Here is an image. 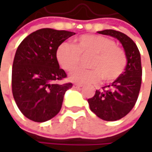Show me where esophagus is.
I'll use <instances>...</instances> for the list:
<instances>
[{
	"mask_svg": "<svg viewBox=\"0 0 152 152\" xmlns=\"http://www.w3.org/2000/svg\"><path fill=\"white\" fill-rule=\"evenodd\" d=\"M82 86H83V85H80V84H74V85H73V87H74V88H81Z\"/></svg>",
	"mask_w": 152,
	"mask_h": 152,
	"instance_id": "1",
	"label": "esophagus"
}]
</instances>
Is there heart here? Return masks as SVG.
<instances>
[{
	"mask_svg": "<svg viewBox=\"0 0 152 152\" xmlns=\"http://www.w3.org/2000/svg\"><path fill=\"white\" fill-rule=\"evenodd\" d=\"M92 56L88 66L91 68H79L70 79L79 84H95L103 79L113 82L124 74L128 59L124 50L116 45L113 39L96 34L80 36L75 45L62 43L56 50V59L65 71L72 72L79 67L81 57Z\"/></svg>",
	"mask_w": 152,
	"mask_h": 152,
	"instance_id": "obj_1",
	"label": "heart"
}]
</instances>
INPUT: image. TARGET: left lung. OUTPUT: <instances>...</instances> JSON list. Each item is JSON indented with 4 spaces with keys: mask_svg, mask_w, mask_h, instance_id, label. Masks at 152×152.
I'll use <instances>...</instances> for the list:
<instances>
[{
    "mask_svg": "<svg viewBox=\"0 0 152 152\" xmlns=\"http://www.w3.org/2000/svg\"><path fill=\"white\" fill-rule=\"evenodd\" d=\"M99 34L117 38L125 50L128 64L124 74L110 85L96 90L88 99L91 110L105 121L121 119L131 111L137 102L142 79L140 54L136 44L124 33L106 29Z\"/></svg>",
    "mask_w": 152,
    "mask_h": 152,
    "instance_id": "left-lung-1",
    "label": "left lung"
}]
</instances>
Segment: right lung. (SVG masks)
<instances>
[{"instance_id": "obj_1", "label": "right lung", "mask_w": 152, "mask_h": 152, "mask_svg": "<svg viewBox=\"0 0 152 152\" xmlns=\"http://www.w3.org/2000/svg\"><path fill=\"white\" fill-rule=\"evenodd\" d=\"M75 33L41 28L18 45L12 71V89L21 113L34 122L42 123L60 112L66 91L72 83L60 84L67 78L59 67L56 50Z\"/></svg>"}]
</instances>
